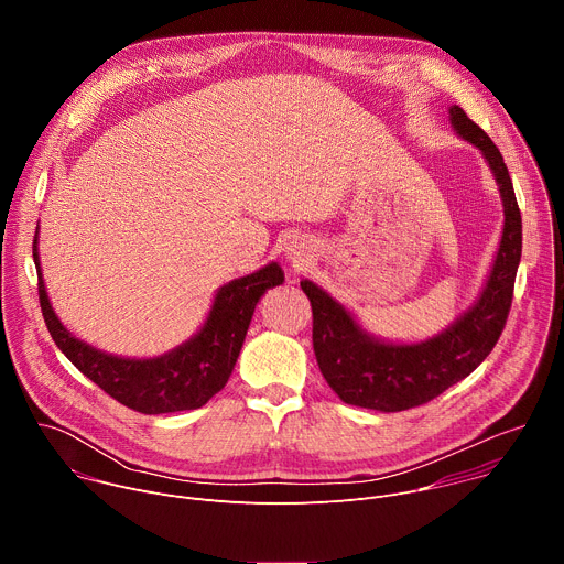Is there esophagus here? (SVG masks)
<instances>
[{
    "label": "esophagus",
    "mask_w": 564,
    "mask_h": 564,
    "mask_svg": "<svg viewBox=\"0 0 564 564\" xmlns=\"http://www.w3.org/2000/svg\"><path fill=\"white\" fill-rule=\"evenodd\" d=\"M288 259L299 268V265H303L305 261H307V250H305V246H301V243H294L288 248Z\"/></svg>",
    "instance_id": "obj_1"
}]
</instances>
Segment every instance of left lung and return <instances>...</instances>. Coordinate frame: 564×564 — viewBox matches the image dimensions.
Returning a JSON list of instances; mask_svg holds the SVG:
<instances>
[{
    "instance_id": "left-lung-1",
    "label": "left lung",
    "mask_w": 564,
    "mask_h": 564,
    "mask_svg": "<svg viewBox=\"0 0 564 564\" xmlns=\"http://www.w3.org/2000/svg\"><path fill=\"white\" fill-rule=\"evenodd\" d=\"M453 129L485 153L505 205V229L491 274L479 299L442 335L420 344H386L370 337L355 316L312 281L301 290L312 305V346L321 375L341 401L381 413L426 404L468 377L498 344L513 301L522 254V216L505 158L494 140L457 105Z\"/></svg>"
}]
</instances>
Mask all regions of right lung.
I'll return each instance as SVG.
<instances>
[{
	"label": "right lung",
	"instance_id": "add662e5",
	"mask_svg": "<svg viewBox=\"0 0 564 564\" xmlns=\"http://www.w3.org/2000/svg\"><path fill=\"white\" fill-rule=\"evenodd\" d=\"M33 261L37 268L40 307L55 346L107 394L144 415L194 411L207 404L234 370L259 299L268 288L283 283V270L276 263L234 279L216 292L205 326L189 341L163 357L127 359L91 348L59 324L40 270L37 231L33 238Z\"/></svg>",
	"mask_w": 564,
	"mask_h": 564
}]
</instances>
